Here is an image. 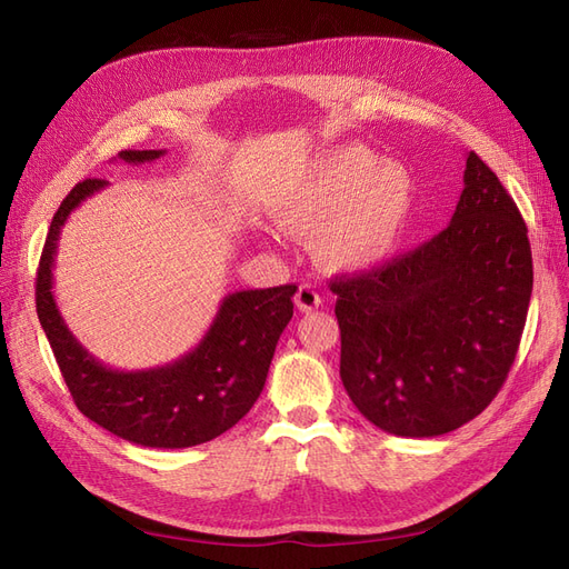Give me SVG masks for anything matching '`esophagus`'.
<instances>
[{"label": "esophagus", "mask_w": 569, "mask_h": 569, "mask_svg": "<svg viewBox=\"0 0 569 569\" xmlns=\"http://www.w3.org/2000/svg\"><path fill=\"white\" fill-rule=\"evenodd\" d=\"M295 303L301 313H308V311H316V308L320 306V295L311 287V284H301L297 289V297H295Z\"/></svg>", "instance_id": "obj_1"}]
</instances>
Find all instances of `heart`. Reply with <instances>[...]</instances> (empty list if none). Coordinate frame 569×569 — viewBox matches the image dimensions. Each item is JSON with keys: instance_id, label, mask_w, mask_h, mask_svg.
Instances as JSON below:
<instances>
[{"instance_id": "1", "label": "heart", "mask_w": 569, "mask_h": 569, "mask_svg": "<svg viewBox=\"0 0 569 569\" xmlns=\"http://www.w3.org/2000/svg\"><path fill=\"white\" fill-rule=\"evenodd\" d=\"M416 209V184L396 161L366 147H332L291 176L270 203L289 234L313 232L316 261L332 272H363L401 244Z\"/></svg>"}]
</instances>
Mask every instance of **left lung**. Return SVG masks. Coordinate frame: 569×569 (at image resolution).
<instances>
[{
	"label": "left lung",
	"instance_id": "obj_1",
	"mask_svg": "<svg viewBox=\"0 0 569 569\" xmlns=\"http://www.w3.org/2000/svg\"><path fill=\"white\" fill-rule=\"evenodd\" d=\"M462 182L449 228L380 268L330 280L343 389L396 437H439L477 418L525 330L533 284L525 220L475 151Z\"/></svg>",
	"mask_w": 569,
	"mask_h": 569
}]
</instances>
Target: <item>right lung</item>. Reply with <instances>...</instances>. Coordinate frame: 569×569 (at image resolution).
<instances>
[{"mask_svg": "<svg viewBox=\"0 0 569 569\" xmlns=\"http://www.w3.org/2000/svg\"><path fill=\"white\" fill-rule=\"evenodd\" d=\"M163 153V149H126L118 157L144 163ZM107 184L97 178L78 182L51 218L36 284L40 325L82 416L149 449L206 443L242 420L261 396L274 347L295 316L291 297L297 284L228 295L209 332L173 363L134 372L107 368L68 330L51 295V268L66 218Z\"/></svg>", "mask_w": 569, "mask_h": 569, "instance_id": "obj_1", "label": "right lung"}]
</instances>
